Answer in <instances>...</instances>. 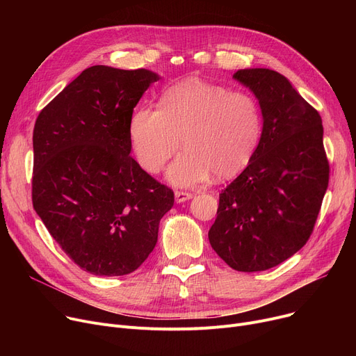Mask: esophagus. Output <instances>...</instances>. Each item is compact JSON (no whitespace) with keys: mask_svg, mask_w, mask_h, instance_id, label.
<instances>
[{"mask_svg":"<svg viewBox=\"0 0 356 356\" xmlns=\"http://www.w3.org/2000/svg\"><path fill=\"white\" fill-rule=\"evenodd\" d=\"M193 197V195L192 193H189V192H175V199H176V202L177 203H183V202H186V200H189V199H192Z\"/></svg>","mask_w":356,"mask_h":356,"instance_id":"esophagus-1","label":"esophagus"}]
</instances>
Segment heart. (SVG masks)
I'll return each mask as SVG.
<instances>
[{
	"mask_svg": "<svg viewBox=\"0 0 356 356\" xmlns=\"http://www.w3.org/2000/svg\"><path fill=\"white\" fill-rule=\"evenodd\" d=\"M263 134L258 101L248 92L231 90L199 78L168 88L159 108H141L129 121V138L144 170L157 173L181 145L167 179L192 186L211 173L232 179L251 163Z\"/></svg>",
	"mask_w": 356,
	"mask_h": 356,
	"instance_id": "heart-1",
	"label": "heart"
}]
</instances>
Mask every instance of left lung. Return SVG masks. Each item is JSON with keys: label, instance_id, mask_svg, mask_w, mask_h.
Instances as JSON below:
<instances>
[{"label": "left lung", "instance_id": "8db88e82", "mask_svg": "<svg viewBox=\"0 0 356 356\" xmlns=\"http://www.w3.org/2000/svg\"><path fill=\"white\" fill-rule=\"evenodd\" d=\"M232 78L258 99L263 134L251 163L219 195L208 236L231 268L264 271L294 255L313 231L329 183L323 125L282 73L254 67Z\"/></svg>", "mask_w": 356, "mask_h": 356}]
</instances>
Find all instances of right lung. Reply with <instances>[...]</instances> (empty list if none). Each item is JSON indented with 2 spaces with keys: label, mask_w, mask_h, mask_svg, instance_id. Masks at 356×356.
Wrapping results in <instances>:
<instances>
[{
  "label": "right lung",
  "mask_w": 356,
  "mask_h": 356,
  "mask_svg": "<svg viewBox=\"0 0 356 356\" xmlns=\"http://www.w3.org/2000/svg\"><path fill=\"white\" fill-rule=\"evenodd\" d=\"M157 73L97 65L42 109L33 131V207L74 264L136 271L157 244L173 191L129 156L133 111Z\"/></svg>",
  "instance_id": "right-lung-1"
}]
</instances>
